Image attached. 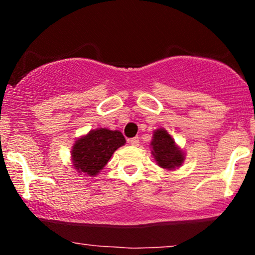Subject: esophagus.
I'll return each mask as SVG.
<instances>
[{
    "instance_id": "esophagus-1",
    "label": "esophagus",
    "mask_w": 255,
    "mask_h": 255,
    "mask_svg": "<svg viewBox=\"0 0 255 255\" xmlns=\"http://www.w3.org/2000/svg\"><path fill=\"white\" fill-rule=\"evenodd\" d=\"M128 142H129L131 146H139V137H131V139L128 140Z\"/></svg>"
}]
</instances>
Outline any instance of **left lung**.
Here are the masks:
<instances>
[{
	"label": "left lung",
	"mask_w": 255,
	"mask_h": 255,
	"mask_svg": "<svg viewBox=\"0 0 255 255\" xmlns=\"http://www.w3.org/2000/svg\"><path fill=\"white\" fill-rule=\"evenodd\" d=\"M152 154L157 160L158 165L164 169L177 168L183 163V152L175 145L170 134L165 129H157L152 139Z\"/></svg>",
	"instance_id": "obj_1"
}]
</instances>
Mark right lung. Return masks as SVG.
<instances>
[{"mask_svg": "<svg viewBox=\"0 0 255 255\" xmlns=\"http://www.w3.org/2000/svg\"><path fill=\"white\" fill-rule=\"evenodd\" d=\"M125 144V136L119 130L107 128L91 130L73 146V164L79 172L95 176L104 168L114 152Z\"/></svg>", "mask_w": 255, "mask_h": 255, "instance_id": "1", "label": "right lung"}]
</instances>
